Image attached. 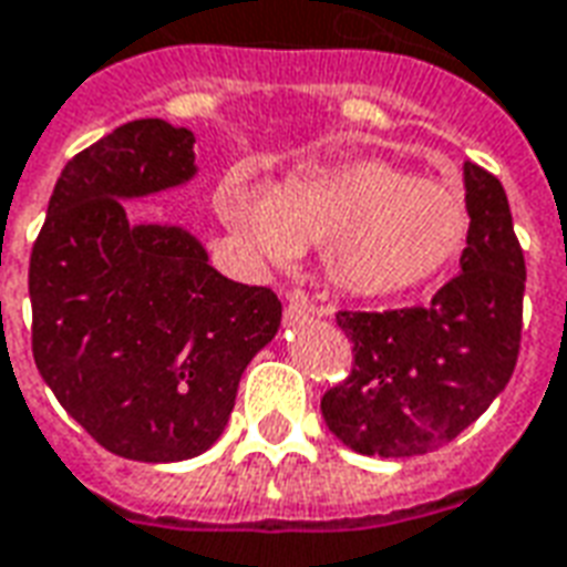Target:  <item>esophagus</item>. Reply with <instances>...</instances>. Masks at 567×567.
Returning <instances> with one entry per match:
<instances>
[{"mask_svg":"<svg viewBox=\"0 0 567 567\" xmlns=\"http://www.w3.org/2000/svg\"><path fill=\"white\" fill-rule=\"evenodd\" d=\"M307 312H312V316H328V309L312 307V303L307 300V295H300V291H291V295H288V307H285V316H288V319H297V316H307Z\"/></svg>","mask_w":567,"mask_h":567,"instance_id":"obj_1","label":"esophagus"}]
</instances>
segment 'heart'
I'll use <instances>...</instances> for the list:
<instances>
[{
  "label": "heart",
  "instance_id": "1",
  "mask_svg": "<svg viewBox=\"0 0 567 567\" xmlns=\"http://www.w3.org/2000/svg\"><path fill=\"white\" fill-rule=\"evenodd\" d=\"M215 212L276 264L321 248L333 291L392 297L434 279L462 255L474 209L458 182L422 178L389 161L300 169L264 194L243 178L215 190Z\"/></svg>",
  "mask_w": 567,
  "mask_h": 567
}]
</instances>
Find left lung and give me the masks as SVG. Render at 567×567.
Masks as SVG:
<instances>
[{
    "label": "left lung",
    "mask_w": 567,
    "mask_h": 567,
    "mask_svg": "<svg viewBox=\"0 0 567 567\" xmlns=\"http://www.w3.org/2000/svg\"><path fill=\"white\" fill-rule=\"evenodd\" d=\"M474 209L462 272L427 307L337 312L352 373L321 398V416L349 450L425 455L462 434L511 382L523 337L525 258L511 203L492 173L464 163Z\"/></svg>",
    "instance_id": "left-lung-1"
}]
</instances>
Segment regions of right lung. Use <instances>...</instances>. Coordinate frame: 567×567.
<instances>
[{
	"label": "right lung",
	"instance_id": "obj_1",
	"mask_svg": "<svg viewBox=\"0 0 567 567\" xmlns=\"http://www.w3.org/2000/svg\"><path fill=\"white\" fill-rule=\"evenodd\" d=\"M197 175L194 133L130 121L66 163L32 246V358L100 446L185 462L221 437L282 303L227 279L175 224H130L124 199Z\"/></svg>",
	"mask_w": 567,
	"mask_h": 567
}]
</instances>
